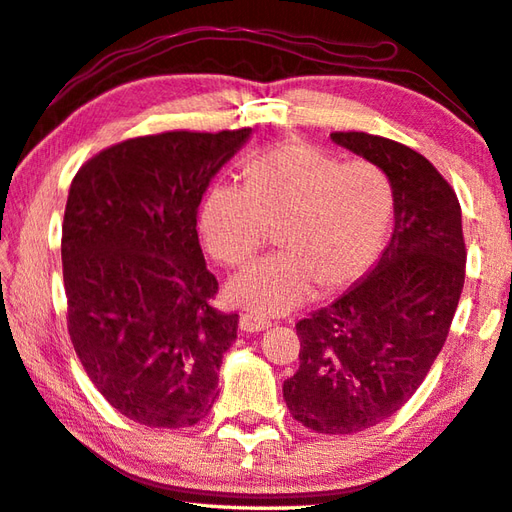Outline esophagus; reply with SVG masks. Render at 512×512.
Wrapping results in <instances>:
<instances>
[{"mask_svg":"<svg viewBox=\"0 0 512 512\" xmlns=\"http://www.w3.org/2000/svg\"><path fill=\"white\" fill-rule=\"evenodd\" d=\"M268 327H271V324H268L262 318H257V315L246 313V315H241V318H239V329L244 333H257V331H264Z\"/></svg>","mask_w":512,"mask_h":512,"instance_id":"esophagus-1","label":"esophagus"}]
</instances>
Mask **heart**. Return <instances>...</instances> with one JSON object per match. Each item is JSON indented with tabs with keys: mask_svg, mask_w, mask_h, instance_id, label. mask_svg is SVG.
Here are the masks:
<instances>
[{
	"mask_svg": "<svg viewBox=\"0 0 512 512\" xmlns=\"http://www.w3.org/2000/svg\"><path fill=\"white\" fill-rule=\"evenodd\" d=\"M389 217L392 190L376 165L282 143L246 163L244 188L217 181L203 192L197 230L210 257L235 266L275 226L282 250L232 275L226 300L255 315H282L311 300L318 284L340 291L358 282L380 253Z\"/></svg>",
	"mask_w": 512,
	"mask_h": 512,
	"instance_id": "1",
	"label": "heart"
}]
</instances>
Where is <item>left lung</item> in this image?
<instances>
[{"mask_svg": "<svg viewBox=\"0 0 512 512\" xmlns=\"http://www.w3.org/2000/svg\"><path fill=\"white\" fill-rule=\"evenodd\" d=\"M331 141L387 176L394 230L371 271L295 324L300 369L284 401L309 430L353 434L410 401L443 349L466 280L461 206L436 167L407 145L365 132Z\"/></svg>", "mask_w": 512, "mask_h": 512, "instance_id": "1", "label": "left lung"}]
</instances>
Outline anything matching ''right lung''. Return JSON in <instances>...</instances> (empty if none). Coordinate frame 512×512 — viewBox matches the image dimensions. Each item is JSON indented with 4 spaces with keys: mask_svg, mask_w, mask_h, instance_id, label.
Listing matches in <instances>:
<instances>
[{
    "mask_svg": "<svg viewBox=\"0 0 512 512\" xmlns=\"http://www.w3.org/2000/svg\"><path fill=\"white\" fill-rule=\"evenodd\" d=\"M253 134L129 138L80 167L62 226L69 336L111 407L147 427H190L217 398L237 313L210 300L199 246L210 181Z\"/></svg>",
    "mask_w": 512,
    "mask_h": 512,
    "instance_id": "right-lung-1",
    "label": "right lung"
}]
</instances>
